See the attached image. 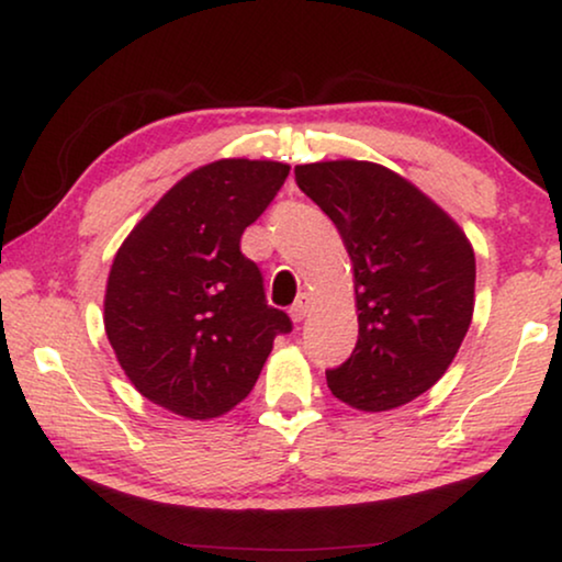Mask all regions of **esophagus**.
I'll return each mask as SVG.
<instances>
[{
	"label": "esophagus",
	"mask_w": 562,
	"mask_h": 562,
	"mask_svg": "<svg viewBox=\"0 0 562 562\" xmlns=\"http://www.w3.org/2000/svg\"><path fill=\"white\" fill-rule=\"evenodd\" d=\"M310 306H312V299L310 296H306V294H302V296H299V302L294 304V306H291V319H294V322H304V317H306V314H310Z\"/></svg>",
	"instance_id": "esophagus-1"
}]
</instances>
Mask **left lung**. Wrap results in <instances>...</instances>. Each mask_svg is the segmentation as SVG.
<instances>
[{
	"mask_svg": "<svg viewBox=\"0 0 562 562\" xmlns=\"http://www.w3.org/2000/svg\"><path fill=\"white\" fill-rule=\"evenodd\" d=\"M296 183L340 233L352 263L358 342L327 386L360 412L432 389L471 327L475 256L458 222L371 160L296 166Z\"/></svg>",
	"mask_w": 562,
	"mask_h": 562,
	"instance_id": "left-lung-1",
	"label": "left lung"
}]
</instances>
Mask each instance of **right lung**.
<instances>
[{
	"label": "right lung",
	"instance_id": "right-lung-1",
	"mask_svg": "<svg viewBox=\"0 0 562 562\" xmlns=\"http://www.w3.org/2000/svg\"><path fill=\"white\" fill-rule=\"evenodd\" d=\"M286 176L279 160H214L168 189L120 245L104 329L153 404L187 419L220 417L256 386L276 335L291 333L240 250Z\"/></svg>",
	"mask_w": 562,
	"mask_h": 562
}]
</instances>
